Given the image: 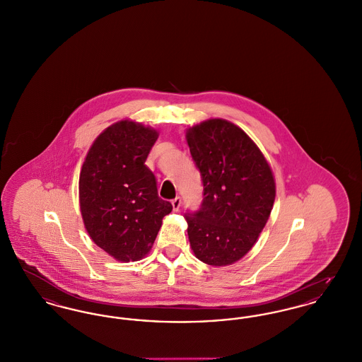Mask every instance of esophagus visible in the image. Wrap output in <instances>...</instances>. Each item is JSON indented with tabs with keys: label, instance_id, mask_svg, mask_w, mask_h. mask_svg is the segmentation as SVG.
Masks as SVG:
<instances>
[{
	"label": "esophagus",
	"instance_id": "esophagus-1",
	"mask_svg": "<svg viewBox=\"0 0 362 362\" xmlns=\"http://www.w3.org/2000/svg\"><path fill=\"white\" fill-rule=\"evenodd\" d=\"M180 206H182V198L177 195L173 199V211H179Z\"/></svg>",
	"mask_w": 362,
	"mask_h": 362
}]
</instances>
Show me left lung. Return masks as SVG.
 <instances>
[{
  "instance_id": "1",
  "label": "left lung",
  "mask_w": 362,
  "mask_h": 362,
  "mask_svg": "<svg viewBox=\"0 0 362 362\" xmlns=\"http://www.w3.org/2000/svg\"><path fill=\"white\" fill-rule=\"evenodd\" d=\"M187 142L204 185L199 209L185 213L189 244L202 262L226 266L252 248L267 223L276 198L273 173L252 139L230 122L194 126Z\"/></svg>"
}]
</instances>
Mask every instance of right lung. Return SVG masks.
I'll return each instance as SVG.
<instances>
[{
  "label": "right lung",
  "mask_w": 362,
  "mask_h": 362,
  "mask_svg": "<svg viewBox=\"0 0 362 362\" xmlns=\"http://www.w3.org/2000/svg\"><path fill=\"white\" fill-rule=\"evenodd\" d=\"M157 132L136 122L110 126L90 146L80 175V206L86 230L122 262L145 257L173 205L157 194L145 164Z\"/></svg>",
  "instance_id": "1"
}]
</instances>
